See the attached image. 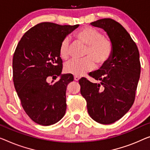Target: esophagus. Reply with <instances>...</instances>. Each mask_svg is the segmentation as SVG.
I'll return each instance as SVG.
<instances>
[{
	"instance_id": "34e87169",
	"label": "esophagus",
	"mask_w": 150,
	"mask_h": 150,
	"mask_svg": "<svg viewBox=\"0 0 150 150\" xmlns=\"http://www.w3.org/2000/svg\"><path fill=\"white\" fill-rule=\"evenodd\" d=\"M79 79H80V78L78 77V76H75V77H74V80H75V81H79Z\"/></svg>"
}]
</instances>
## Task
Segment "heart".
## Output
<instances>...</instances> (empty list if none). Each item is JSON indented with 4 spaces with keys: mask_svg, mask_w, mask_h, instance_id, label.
I'll list each match as a JSON object with an SVG mask.
<instances>
[{
    "mask_svg": "<svg viewBox=\"0 0 150 150\" xmlns=\"http://www.w3.org/2000/svg\"><path fill=\"white\" fill-rule=\"evenodd\" d=\"M75 38L79 42L88 46L86 52L88 58L83 60H73L64 66L66 73L75 76H82L93 70L95 62L101 66L106 63L112 55L113 44L111 40L103 35L99 31L91 27H84L76 33ZM59 54L62 59L69 57V40L64 38L59 47Z\"/></svg>",
    "mask_w": 150,
    "mask_h": 150,
    "instance_id": "1",
    "label": "heart"
}]
</instances>
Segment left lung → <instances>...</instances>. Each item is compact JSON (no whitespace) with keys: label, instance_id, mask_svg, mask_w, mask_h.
<instances>
[{"label":"left lung","instance_id":"obj_1","mask_svg":"<svg viewBox=\"0 0 150 150\" xmlns=\"http://www.w3.org/2000/svg\"><path fill=\"white\" fill-rule=\"evenodd\" d=\"M101 28L113 44L110 59L89 75L99 83L79 79L81 93L89 116L100 124L109 125L121 118L135 100L141 71L139 53L131 35L120 23L106 18L91 22Z\"/></svg>","mask_w":150,"mask_h":150}]
</instances>
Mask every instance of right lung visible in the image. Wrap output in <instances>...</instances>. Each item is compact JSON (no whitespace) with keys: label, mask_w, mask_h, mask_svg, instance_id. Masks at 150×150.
Wrapping results in <instances>:
<instances>
[{"label":"right lung","mask_w":150,"mask_h":150,"mask_svg":"<svg viewBox=\"0 0 150 150\" xmlns=\"http://www.w3.org/2000/svg\"><path fill=\"white\" fill-rule=\"evenodd\" d=\"M79 25H61L43 22L23 35L13 59V82L22 106L36 123L49 126L59 122L67 109L66 90L73 81L71 74H62L59 47L67 35ZM50 76L60 77L50 84Z\"/></svg>","instance_id":"right-lung-1"}]
</instances>
